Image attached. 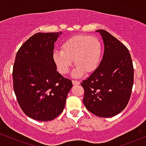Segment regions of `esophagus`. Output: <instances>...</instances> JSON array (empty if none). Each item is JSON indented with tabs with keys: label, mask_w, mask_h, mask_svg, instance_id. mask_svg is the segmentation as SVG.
Instances as JSON below:
<instances>
[{
	"label": "esophagus",
	"mask_w": 146,
	"mask_h": 146,
	"mask_svg": "<svg viewBox=\"0 0 146 146\" xmlns=\"http://www.w3.org/2000/svg\"><path fill=\"white\" fill-rule=\"evenodd\" d=\"M72 84L73 85H79L80 84V82L78 81H75V80H73L72 81Z\"/></svg>",
	"instance_id": "34e87169"
}]
</instances>
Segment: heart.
Returning <instances> with one entry per match:
<instances>
[{"mask_svg":"<svg viewBox=\"0 0 146 146\" xmlns=\"http://www.w3.org/2000/svg\"><path fill=\"white\" fill-rule=\"evenodd\" d=\"M102 57V44L94 36L81 35L74 36L63 42L61 51L54 52L52 58L58 72L67 74L74 63V78L81 77L83 74L92 73L97 69Z\"/></svg>","mask_w":146,"mask_h":146,"instance_id":"b5f03b06","label":"heart"}]
</instances>
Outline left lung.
<instances>
[{
    "instance_id": "8db88e82",
    "label": "left lung",
    "mask_w": 146,
    "mask_h": 146,
    "mask_svg": "<svg viewBox=\"0 0 146 146\" xmlns=\"http://www.w3.org/2000/svg\"><path fill=\"white\" fill-rule=\"evenodd\" d=\"M104 43L101 63L89 78L81 83L83 104L100 117H112L120 113L130 100L134 82V68L128 50L104 29L96 30Z\"/></svg>"
}]
</instances>
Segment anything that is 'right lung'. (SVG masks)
I'll return each mask as SVG.
<instances>
[{
	"instance_id": "1",
	"label": "right lung",
	"mask_w": 146,
	"mask_h": 146,
	"mask_svg": "<svg viewBox=\"0 0 146 146\" xmlns=\"http://www.w3.org/2000/svg\"><path fill=\"white\" fill-rule=\"evenodd\" d=\"M62 32L37 33L17 52L13 68V85L23 112L34 120L47 121L63 112L71 80L56 71L52 58L54 42Z\"/></svg>"
}]
</instances>
